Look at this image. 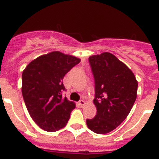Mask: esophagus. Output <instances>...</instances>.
<instances>
[{"mask_svg":"<svg viewBox=\"0 0 159 159\" xmlns=\"http://www.w3.org/2000/svg\"><path fill=\"white\" fill-rule=\"evenodd\" d=\"M78 105L81 107H84V105H85V102H84V100H80L79 102H78Z\"/></svg>","mask_w":159,"mask_h":159,"instance_id":"esophagus-1","label":"esophagus"}]
</instances>
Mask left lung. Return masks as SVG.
<instances>
[{
    "instance_id": "1",
    "label": "left lung",
    "mask_w": 159,
    "mask_h": 159,
    "mask_svg": "<svg viewBox=\"0 0 159 159\" xmlns=\"http://www.w3.org/2000/svg\"><path fill=\"white\" fill-rule=\"evenodd\" d=\"M94 78L95 117L87 119L97 134L113 131L127 118L137 98L138 81L133 72L114 54L104 52L89 58Z\"/></svg>"
}]
</instances>
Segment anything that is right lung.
<instances>
[{
	"label": "right lung",
	"instance_id": "add662e5",
	"mask_svg": "<svg viewBox=\"0 0 159 159\" xmlns=\"http://www.w3.org/2000/svg\"><path fill=\"white\" fill-rule=\"evenodd\" d=\"M79 58L53 51L37 57L22 73V95L30 117L41 129L56 131L68 123L75 104L62 96V80Z\"/></svg>",
	"mask_w": 159,
	"mask_h": 159
}]
</instances>
